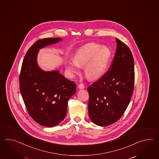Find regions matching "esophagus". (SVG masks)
<instances>
[{
	"label": "esophagus",
	"mask_w": 159,
	"mask_h": 159,
	"mask_svg": "<svg viewBox=\"0 0 159 159\" xmlns=\"http://www.w3.org/2000/svg\"><path fill=\"white\" fill-rule=\"evenodd\" d=\"M78 88H79V89H84V84H80L78 85Z\"/></svg>",
	"instance_id": "1"
}]
</instances>
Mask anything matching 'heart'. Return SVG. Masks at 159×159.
Returning a JSON list of instances; mask_svg holds the SVG:
<instances>
[{
    "label": "heart",
    "mask_w": 159,
    "mask_h": 159,
    "mask_svg": "<svg viewBox=\"0 0 159 159\" xmlns=\"http://www.w3.org/2000/svg\"><path fill=\"white\" fill-rule=\"evenodd\" d=\"M111 49L101 44L90 43L78 49L75 53V60H69L66 64L68 76L75 77L80 66H84L86 76L91 80L101 78L108 70L112 57Z\"/></svg>",
    "instance_id": "obj_1"
}]
</instances>
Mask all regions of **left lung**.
<instances>
[{"instance_id": "8db88e82", "label": "left lung", "mask_w": 159, "mask_h": 159, "mask_svg": "<svg viewBox=\"0 0 159 159\" xmlns=\"http://www.w3.org/2000/svg\"><path fill=\"white\" fill-rule=\"evenodd\" d=\"M116 42L117 48L110 69L88 88L89 117L99 126L110 125L120 118L134 91L135 71L132 53L117 38Z\"/></svg>"}]
</instances>
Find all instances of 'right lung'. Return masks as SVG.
<instances>
[{
  "mask_svg": "<svg viewBox=\"0 0 159 159\" xmlns=\"http://www.w3.org/2000/svg\"><path fill=\"white\" fill-rule=\"evenodd\" d=\"M61 40L60 37L45 38L34 43L24 57L19 77L20 91L29 114L47 127L64 119L68 101L76 91L75 82L65 78L58 70L44 71L37 64L39 49Z\"/></svg>",
  "mask_w": 159,
  "mask_h": 159,
  "instance_id": "1",
  "label": "right lung"
}]
</instances>
